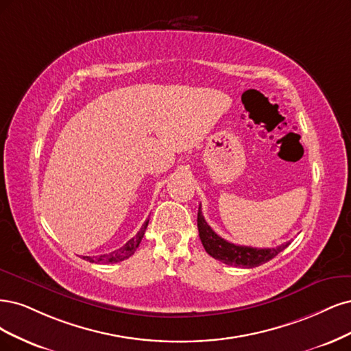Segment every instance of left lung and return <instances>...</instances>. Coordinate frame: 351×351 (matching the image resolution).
<instances>
[{
	"instance_id": "8db88e82",
	"label": "left lung",
	"mask_w": 351,
	"mask_h": 351,
	"mask_svg": "<svg viewBox=\"0 0 351 351\" xmlns=\"http://www.w3.org/2000/svg\"><path fill=\"white\" fill-rule=\"evenodd\" d=\"M198 232L202 246L214 259H219L223 264L242 267V268H254L263 265L273 259L281 251H285L290 245V242L281 243L276 247H252V246H241L224 241L216 232H214L208 223L202 216L201 204L198 207Z\"/></svg>"
}]
</instances>
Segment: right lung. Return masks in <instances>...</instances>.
<instances>
[{"mask_svg":"<svg viewBox=\"0 0 351 351\" xmlns=\"http://www.w3.org/2000/svg\"><path fill=\"white\" fill-rule=\"evenodd\" d=\"M147 226H149V220H145L143 228L140 229V232L135 234L132 239H130L125 245L121 246L119 250H115L112 251L109 254H105V255H100V256H83L86 261L88 263H99V264H115V263H119V261H123V259L130 258L131 255H134V252L137 251V247L143 239V236L145 233V229Z\"/></svg>","mask_w":351,"mask_h":351,"instance_id":"obj_1","label":"right lung"}]
</instances>
